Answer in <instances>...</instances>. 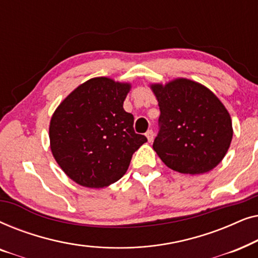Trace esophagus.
<instances>
[{
  "mask_svg": "<svg viewBox=\"0 0 258 258\" xmlns=\"http://www.w3.org/2000/svg\"><path fill=\"white\" fill-rule=\"evenodd\" d=\"M146 136L148 139V142H153V140H154V132H153V130H148V132L146 133Z\"/></svg>",
  "mask_w": 258,
  "mask_h": 258,
  "instance_id": "esophagus-1",
  "label": "esophagus"
}]
</instances>
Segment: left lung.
Masks as SVG:
<instances>
[{
  "instance_id": "left-lung-1",
  "label": "left lung",
  "mask_w": 258,
  "mask_h": 258,
  "mask_svg": "<svg viewBox=\"0 0 258 258\" xmlns=\"http://www.w3.org/2000/svg\"><path fill=\"white\" fill-rule=\"evenodd\" d=\"M160 107V132L153 148L172 170L208 172L221 163L232 140L230 114L206 86L188 79L150 84Z\"/></svg>"
}]
</instances>
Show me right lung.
Wrapping results in <instances>:
<instances>
[{"mask_svg":"<svg viewBox=\"0 0 258 258\" xmlns=\"http://www.w3.org/2000/svg\"><path fill=\"white\" fill-rule=\"evenodd\" d=\"M128 82L94 77L63 100L49 124L50 150L77 184L100 189L118 181L133 154L147 142L134 132V116L123 109Z\"/></svg>","mask_w":258,"mask_h":258,"instance_id":"obj_1","label":"right lung"}]
</instances>
